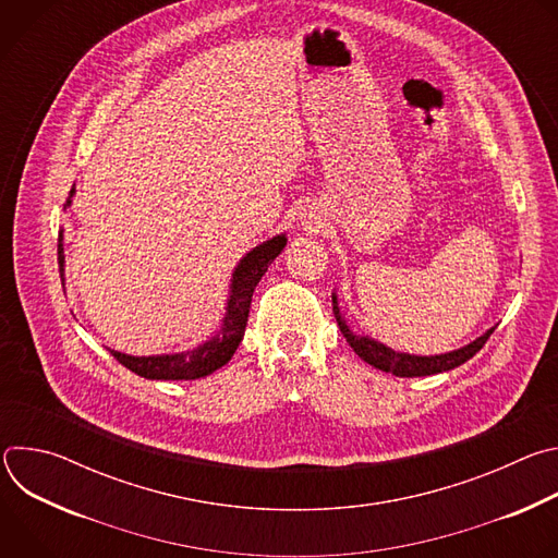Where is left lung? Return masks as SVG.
Here are the masks:
<instances>
[{
	"label": "left lung",
	"mask_w": 558,
	"mask_h": 558,
	"mask_svg": "<svg viewBox=\"0 0 558 558\" xmlns=\"http://www.w3.org/2000/svg\"><path fill=\"white\" fill-rule=\"evenodd\" d=\"M333 313H336V323H338L342 336L347 338V342L351 344V349L364 362H368L371 366H375L379 371H386V373H392L397 377H426V375L450 371V368L468 362L474 353H480L484 349V344L488 342V338L493 336V331H495V329H490L482 338H476L474 342H470L468 347L450 351V353H444V355H409V353L392 351V349L379 344L377 340L355 336L347 327V323H344V317H342V313L338 308L336 293H333Z\"/></svg>",
	"instance_id": "obj_1"
}]
</instances>
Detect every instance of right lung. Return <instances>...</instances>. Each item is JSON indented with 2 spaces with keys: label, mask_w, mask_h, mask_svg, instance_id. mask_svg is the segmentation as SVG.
I'll return each mask as SVG.
<instances>
[{
  "label": "right lung",
  "mask_w": 558,
  "mask_h": 558,
  "mask_svg": "<svg viewBox=\"0 0 558 558\" xmlns=\"http://www.w3.org/2000/svg\"><path fill=\"white\" fill-rule=\"evenodd\" d=\"M74 190H70V196ZM70 205V198H68ZM63 235L59 233V274H61V284H63ZM287 245V235H274L271 241L258 245L254 252H250L241 265L235 267L233 278H231V295L227 300V313L222 317V327L220 331L198 349L185 351V353H174V355H149V357H134L125 355L119 351H110L117 362H121L125 368L132 373L145 377V379H198L216 368L225 366L231 355L235 353L238 344H241L247 327V317L252 308V295L260 278L265 276L267 267L276 260V256L284 250Z\"/></svg>",
  "instance_id": "add662e5"
}]
</instances>
